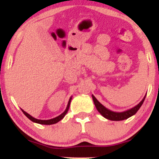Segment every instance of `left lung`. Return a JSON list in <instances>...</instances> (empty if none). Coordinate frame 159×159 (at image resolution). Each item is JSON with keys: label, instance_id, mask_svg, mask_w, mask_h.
I'll return each instance as SVG.
<instances>
[{"label": "left lung", "instance_id": "1", "mask_svg": "<svg viewBox=\"0 0 159 159\" xmlns=\"http://www.w3.org/2000/svg\"><path fill=\"white\" fill-rule=\"evenodd\" d=\"M92 96H93V102H94V104L97 111L101 114L102 116H103L107 119L111 120V121H122V120L127 119V118L134 115L137 112L138 110L140 109V107L142 106L145 100V97H146V96H145L140 103H138L136 106H135L134 107L131 108V109L127 110V111H123V112H115V111H110L107 108L105 107L104 106H103L100 102L96 100V98L93 95H92Z\"/></svg>", "mask_w": 159, "mask_h": 159}]
</instances>
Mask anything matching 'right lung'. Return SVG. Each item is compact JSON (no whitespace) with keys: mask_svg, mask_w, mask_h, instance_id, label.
I'll return each instance as SVG.
<instances>
[{"mask_svg":"<svg viewBox=\"0 0 159 159\" xmlns=\"http://www.w3.org/2000/svg\"><path fill=\"white\" fill-rule=\"evenodd\" d=\"M71 100H72V97L70 98L69 100V102H68V104H67V107H66V110L64 111V112L63 113H62L61 115H59L58 117H56V118H52V119H49V120H40V119H37V118H34V117H32L31 115H30L29 114L26 113V111H24L23 110H22V111L23 112V114H24L25 115H26V117H27L28 118H29L30 121H34V122L35 123H38V124H41V125H52V124H56V123H57L58 121H59L60 120L63 119V118H64V116L66 115V114L67 113L68 110H69V107H70V102H71Z\"/></svg>","mask_w":159,"mask_h":159,"instance_id":"obj_1","label":"right lung"}]
</instances>
